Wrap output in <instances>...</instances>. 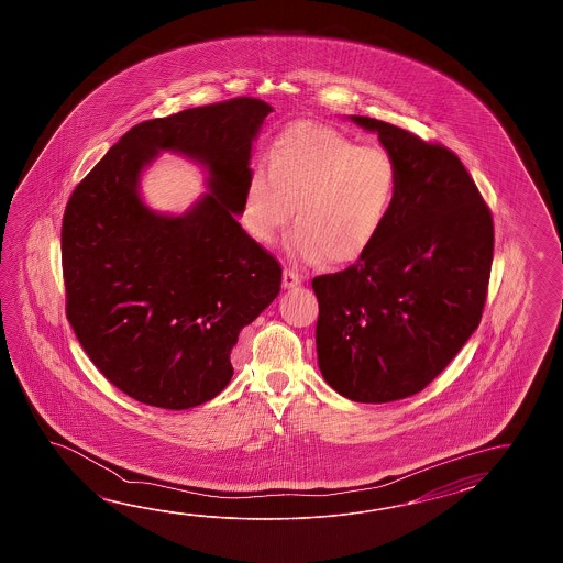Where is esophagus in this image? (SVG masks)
<instances>
[{
    "instance_id": "obj_1",
    "label": "esophagus",
    "mask_w": 563,
    "mask_h": 563,
    "mask_svg": "<svg viewBox=\"0 0 563 563\" xmlns=\"http://www.w3.org/2000/svg\"><path fill=\"white\" fill-rule=\"evenodd\" d=\"M299 284H301V277H299L296 272L284 269V287H286V289H294V287H298Z\"/></svg>"
}]
</instances>
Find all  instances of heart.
I'll use <instances>...</instances> for the list:
<instances>
[{"instance_id": "b5f03b06", "label": "heart", "mask_w": 563, "mask_h": 563, "mask_svg": "<svg viewBox=\"0 0 563 563\" xmlns=\"http://www.w3.org/2000/svg\"><path fill=\"white\" fill-rule=\"evenodd\" d=\"M398 195V167L383 148L362 146L320 122L289 124L250 170L243 223L255 240H276L294 217L287 252L308 264H356L378 241Z\"/></svg>"}]
</instances>
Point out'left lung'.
<instances>
[{
  "label": "left lung",
  "instance_id": "8db88e82",
  "mask_svg": "<svg viewBox=\"0 0 563 563\" xmlns=\"http://www.w3.org/2000/svg\"><path fill=\"white\" fill-rule=\"evenodd\" d=\"M398 167L378 241L344 272L313 277L318 366L338 395L393 402L432 383L477 330L493 262V219L443 144L383 120L350 117Z\"/></svg>",
  "mask_w": 563,
  "mask_h": 563
}]
</instances>
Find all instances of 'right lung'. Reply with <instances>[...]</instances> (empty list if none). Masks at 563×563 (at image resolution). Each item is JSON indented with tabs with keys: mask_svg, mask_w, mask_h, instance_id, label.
I'll list each match as a JSON object with an SVG mask.
<instances>
[{
	"mask_svg": "<svg viewBox=\"0 0 563 563\" xmlns=\"http://www.w3.org/2000/svg\"><path fill=\"white\" fill-rule=\"evenodd\" d=\"M272 107L233 98L132 126L74 189L62 223L66 316L88 358L124 395L185 410L233 376L240 332L277 298L282 267L243 231L253 141ZM161 152L208 170L180 217L143 203Z\"/></svg>",
	"mask_w": 563,
	"mask_h": 563,
	"instance_id": "right-lung-1",
	"label": "right lung"
}]
</instances>
